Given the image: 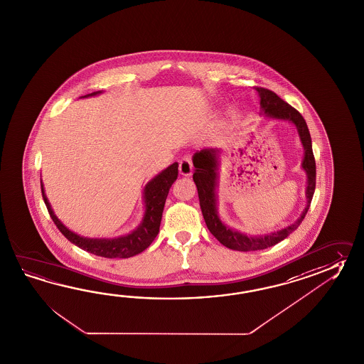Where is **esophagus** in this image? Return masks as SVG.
Wrapping results in <instances>:
<instances>
[{
	"label": "esophagus",
	"mask_w": 364,
	"mask_h": 364,
	"mask_svg": "<svg viewBox=\"0 0 364 364\" xmlns=\"http://www.w3.org/2000/svg\"><path fill=\"white\" fill-rule=\"evenodd\" d=\"M178 171H180V173L183 175V176H191L192 175V172H193V164H192V161H191V158H183L180 163H178Z\"/></svg>",
	"instance_id": "esophagus-1"
}]
</instances>
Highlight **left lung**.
Masks as SVG:
<instances>
[{
    "label": "left lung",
    "mask_w": 364,
    "mask_h": 364,
    "mask_svg": "<svg viewBox=\"0 0 364 364\" xmlns=\"http://www.w3.org/2000/svg\"><path fill=\"white\" fill-rule=\"evenodd\" d=\"M256 91L259 92L261 112L269 119L290 122L296 127L300 142L304 149L301 168L307 175V188H306L307 203L304 210L300 214L299 218L290 226L284 227L277 232L255 236V235L242 234L240 231H236L234 228L225 225L222 219L219 218L217 188H218L219 163H220L222 151L218 149H203L201 151H197L192 158L194 166L193 180L198 192L202 215L209 231L215 236V239L227 248L234 251H259V250L273 247L277 242H282L283 239H286L292 231H295L299 227L301 220L307 214L312 197L315 193L316 163L307 122L294 107L286 103L273 91L262 89V87H257Z\"/></svg>",
    "instance_id": "left-lung-1"
}]
</instances>
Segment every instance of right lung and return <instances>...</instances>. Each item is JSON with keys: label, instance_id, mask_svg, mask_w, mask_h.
I'll list each match as a JSON object with an SVG mask.
<instances>
[{"label": "right lung", "instance_id": "add662e5", "mask_svg": "<svg viewBox=\"0 0 364 364\" xmlns=\"http://www.w3.org/2000/svg\"><path fill=\"white\" fill-rule=\"evenodd\" d=\"M102 92L103 91H95V92H91V94L81 97H95ZM178 162L172 163L166 170H163L161 173H158L155 178H151L146 184L144 196H142L144 203H145V214H144L142 222L130 234L113 237V239L85 237V236L70 231L60 219L57 218L55 213L52 210V206L46 196L43 181L41 183V193H43V200L46 202L50 218L55 222L57 228L61 231V234L64 235L69 242H73L83 251L90 252V253L97 255L100 257L128 259V257H133L138 253L145 251L159 232L166 198L170 192L171 186L178 178Z\"/></svg>", "mask_w": 364, "mask_h": 364}]
</instances>
